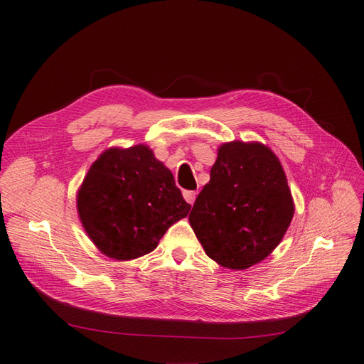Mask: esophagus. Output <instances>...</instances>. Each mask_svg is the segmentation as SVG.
Here are the masks:
<instances>
[{
  "instance_id": "1",
  "label": "esophagus",
  "mask_w": 364,
  "mask_h": 364,
  "mask_svg": "<svg viewBox=\"0 0 364 364\" xmlns=\"http://www.w3.org/2000/svg\"><path fill=\"white\" fill-rule=\"evenodd\" d=\"M196 197H197V193H196V191H183V199H185L186 202H188L190 205L194 203Z\"/></svg>"
}]
</instances>
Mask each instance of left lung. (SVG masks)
Here are the masks:
<instances>
[{
	"instance_id": "obj_1",
	"label": "left lung",
	"mask_w": 364,
	"mask_h": 364,
	"mask_svg": "<svg viewBox=\"0 0 364 364\" xmlns=\"http://www.w3.org/2000/svg\"><path fill=\"white\" fill-rule=\"evenodd\" d=\"M293 214L287 178L274 153L259 142L234 141L218 149L211 181L188 220L209 258L243 270L270 255Z\"/></svg>"
}]
</instances>
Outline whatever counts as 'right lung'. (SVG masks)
I'll use <instances>...</instances> for the list:
<instances>
[{
  "label": "right lung",
  "instance_id": "obj_1",
  "mask_svg": "<svg viewBox=\"0 0 364 364\" xmlns=\"http://www.w3.org/2000/svg\"><path fill=\"white\" fill-rule=\"evenodd\" d=\"M77 209L94 245L109 258L124 261L155 250L191 205L171 171L139 144L109 149L92 164L77 194Z\"/></svg>",
  "mask_w": 364,
  "mask_h": 364
}]
</instances>
